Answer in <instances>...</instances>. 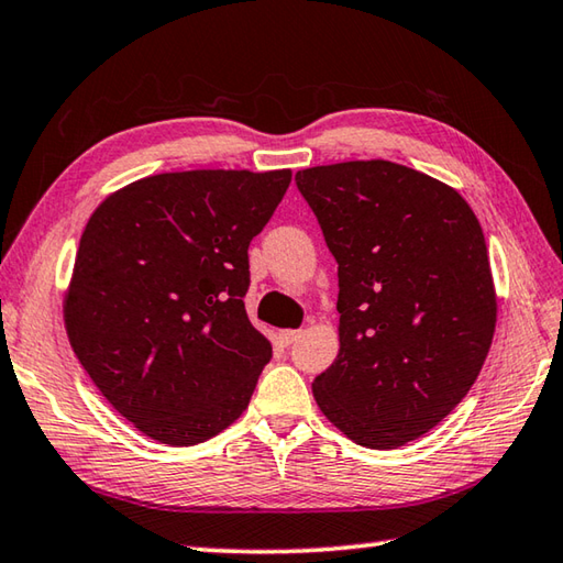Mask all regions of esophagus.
Masks as SVG:
<instances>
[{"label": "esophagus", "instance_id": "obj_1", "mask_svg": "<svg viewBox=\"0 0 563 563\" xmlns=\"http://www.w3.org/2000/svg\"><path fill=\"white\" fill-rule=\"evenodd\" d=\"M300 329H283V332H278V339H280V344H285V346H290V344H295L297 339H300Z\"/></svg>", "mask_w": 563, "mask_h": 563}]
</instances>
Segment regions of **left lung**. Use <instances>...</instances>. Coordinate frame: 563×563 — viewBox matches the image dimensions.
<instances>
[{"instance_id":"8db88e82","label":"left lung","mask_w":563,"mask_h":563,"mask_svg":"<svg viewBox=\"0 0 563 563\" xmlns=\"http://www.w3.org/2000/svg\"><path fill=\"white\" fill-rule=\"evenodd\" d=\"M339 263V354L312 383L351 442L398 449L466 398L498 300L483 229L454 187L393 161L295 175Z\"/></svg>"}]
</instances>
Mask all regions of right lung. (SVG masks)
<instances>
[{"mask_svg":"<svg viewBox=\"0 0 563 563\" xmlns=\"http://www.w3.org/2000/svg\"><path fill=\"white\" fill-rule=\"evenodd\" d=\"M290 170H183L112 192L87 222L63 300L77 361L114 410L161 444L236 422L271 361L249 322V244Z\"/></svg>","mask_w":563,"mask_h":563,"instance_id":"add662e5","label":"right lung"}]
</instances>
